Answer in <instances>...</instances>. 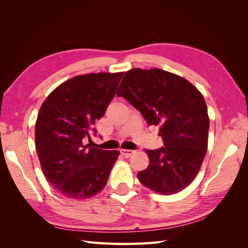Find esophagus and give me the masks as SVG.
Wrapping results in <instances>:
<instances>
[{
    "label": "esophagus",
    "instance_id": "1",
    "mask_svg": "<svg viewBox=\"0 0 248 248\" xmlns=\"http://www.w3.org/2000/svg\"><path fill=\"white\" fill-rule=\"evenodd\" d=\"M120 152H121V154L124 157H126V158H128V157H130L134 153V151H132V150H126V149H121L120 150Z\"/></svg>",
    "mask_w": 248,
    "mask_h": 248
}]
</instances>
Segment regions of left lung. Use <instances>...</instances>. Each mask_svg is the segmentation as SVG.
Listing matches in <instances>:
<instances>
[{"label": "left lung", "mask_w": 248, "mask_h": 248, "mask_svg": "<svg viewBox=\"0 0 248 248\" xmlns=\"http://www.w3.org/2000/svg\"><path fill=\"white\" fill-rule=\"evenodd\" d=\"M117 96L140 111L149 126H159L164 147L145 150L149 167L140 182L168 196L183 190L197 177L208 148L209 116L204 97L190 81L159 68L130 69Z\"/></svg>", "instance_id": "1"}]
</instances>
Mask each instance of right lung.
<instances>
[{"label": "right lung", "mask_w": 248, "mask_h": 248, "mask_svg": "<svg viewBox=\"0 0 248 248\" xmlns=\"http://www.w3.org/2000/svg\"><path fill=\"white\" fill-rule=\"evenodd\" d=\"M123 74L74 77L42 103L35 125L37 155L44 176L65 198H92L108 183L120 152L84 146L82 139L96 132L93 125L103 117Z\"/></svg>", "instance_id": "1"}]
</instances>
